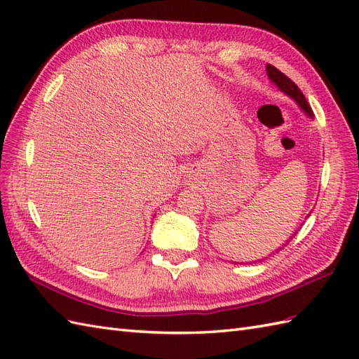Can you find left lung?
Masks as SVG:
<instances>
[{
  "label": "left lung",
  "mask_w": 359,
  "mask_h": 359,
  "mask_svg": "<svg viewBox=\"0 0 359 359\" xmlns=\"http://www.w3.org/2000/svg\"><path fill=\"white\" fill-rule=\"evenodd\" d=\"M267 74H269V79L273 81V83L279 88V90L280 92H283V94H287L290 98H292L294 101H296L297 103V106L303 110V112H305L309 118H314V114H312V110H311V106L308 104V101H306V98H305V95L302 94V90L297 88V85L294 83L292 80H290L287 76L283 74V72H280L278 68H274L273 65H267ZM292 238V236H291ZM290 238V240H291ZM290 240L285 243V244H282V247H279L278 250H280V249H283L285 245H287L288 243H290ZM276 250V252H278ZM259 261V259H258ZM252 264V262H250Z\"/></svg>",
  "instance_id": "8db88e82"
}]
</instances>
